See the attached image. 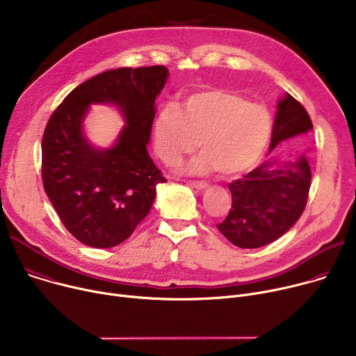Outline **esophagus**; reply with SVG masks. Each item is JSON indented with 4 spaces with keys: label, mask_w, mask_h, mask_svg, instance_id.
I'll return each instance as SVG.
<instances>
[{
    "label": "esophagus",
    "mask_w": 356,
    "mask_h": 356,
    "mask_svg": "<svg viewBox=\"0 0 356 356\" xmlns=\"http://www.w3.org/2000/svg\"><path fill=\"white\" fill-rule=\"evenodd\" d=\"M188 185L197 188V189H204L208 186V184L205 181H188Z\"/></svg>",
    "instance_id": "34e87169"
}]
</instances>
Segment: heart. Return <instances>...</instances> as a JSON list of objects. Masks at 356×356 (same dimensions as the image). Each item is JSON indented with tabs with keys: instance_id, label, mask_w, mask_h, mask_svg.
I'll list each match as a JSON object with an SVG mask.
<instances>
[{
	"instance_id": "b5f03b06",
	"label": "heart",
	"mask_w": 356,
	"mask_h": 356,
	"mask_svg": "<svg viewBox=\"0 0 356 356\" xmlns=\"http://www.w3.org/2000/svg\"><path fill=\"white\" fill-rule=\"evenodd\" d=\"M272 134L268 109L228 90H208L186 97L181 106L165 104L152 122L155 154L175 165L197 148L202 154L188 171H218L232 178L251 171L262 158Z\"/></svg>"
}]
</instances>
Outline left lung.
Masks as SVG:
<instances>
[{
    "label": "left lung",
    "mask_w": 356,
    "mask_h": 356,
    "mask_svg": "<svg viewBox=\"0 0 356 356\" xmlns=\"http://www.w3.org/2000/svg\"><path fill=\"white\" fill-rule=\"evenodd\" d=\"M312 129L307 109L286 94L278 104L269 151L281 141L304 138ZM265 162L228 188L232 207L218 224L220 232L239 248H259L281 238L302 215L311 188V168L305 156L270 168Z\"/></svg>",
    "instance_id": "left-lung-1"
}]
</instances>
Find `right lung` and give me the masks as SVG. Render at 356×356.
<instances>
[{
    "mask_svg": "<svg viewBox=\"0 0 356 356\" xmlns=\"http://www.w3.org/2000/svg\"><path fill=\"white\" fill-rule=\"evenodd\" d=\"M168 78L163 65L101 72L72 90L42 135V185L67 231L92 248L124 242L148 215L165 182L148 155L155 98ZM114 103L127 125L116 145L95 150L82 134L91 103Z\"/></svg>",
    "mask_w": 356,
    "mask_h": 356,
    "instance_id": "obj_1",
    "label": "right lung"
}]
</instances>
